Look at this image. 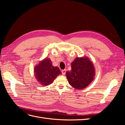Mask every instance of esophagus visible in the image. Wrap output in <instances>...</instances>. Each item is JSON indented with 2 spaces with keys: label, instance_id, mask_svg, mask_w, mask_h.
Returning a JSON list of instances; mask_svg holds the SVG:
<instances>
[{
  "label": "esophagus",
  "instance_id": "1",
  "mask_svg": "<svg viewBox=\"0 0 125 125\" xmlns=\"http://www.w3.org/2000/svg\"><path fill=\"white\" fill-rule=\"evenodd\" d=\"M62 74L63 75H65V73H66V69L62 70Z\"/></svg>",
  "mask_w": 125,
  "mask_h": 125
}]
</instances>
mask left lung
Segmentation results:
<instances>
[{"label":"left lung","mask_w":125,"mask_h":125,"mask_svg":"<svg viewBox=\"0 0 125 125\" xmlns=\"http://www.w3.org/2000/svg\"><path fill=\"white\" fill-rule=\"evenodd\" d=\"M95 68L93 62L86 57H77L71 63V70L66 75L69 84L74 88L84 89L93 80Z\"/></svg>","instance_id":"left-lung-1"}]
</instances>
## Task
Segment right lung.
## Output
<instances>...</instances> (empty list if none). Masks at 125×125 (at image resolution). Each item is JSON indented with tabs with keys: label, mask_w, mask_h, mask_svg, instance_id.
<instances>
[{
	"label": "right lung",
	"mask_w": 125,
	"mask_h": 125,
	"mask_svg": "<svg viewBox=\"0 0 125 125\" xmlns=\"http://www.w3.org/2000/svg\"><path fill=\"white\" fill-rule=\"evenodd\" d=\"M62 73L58 67H54L50 58H46L34 68V75L37 81L43 86L51 84Z\"/></svg>",
	"instance_id": "1"
}]
</instances>
